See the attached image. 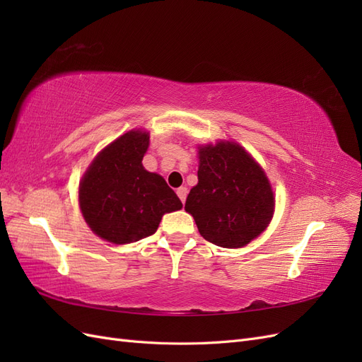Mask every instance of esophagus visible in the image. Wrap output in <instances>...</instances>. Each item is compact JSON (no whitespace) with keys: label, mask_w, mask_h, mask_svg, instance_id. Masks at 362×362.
Segmentation results:
<instances>
[{"label":"esophagus","mask_w":362,"mask_h":362,"mask_svg":"<svg viewBox=\"0 0 362 362\" xmlns=\"http://www.w3.org/2000/svg\"><path fill=\"white\" fill-rule=\"evenodd\" d=\"M177 194H178V198L181 199V202L185 204V198H187V187H180L177 190Z\"/></svg>","instance_id":"esophagus-1"}]
</instances>
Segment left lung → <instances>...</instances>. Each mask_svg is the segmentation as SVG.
Masks as SVG:
<instances>
[{"label":"left lung","mask_w":362,"mask_h":362,"mask_svg":"<svg viewBox=\"0 0 362 362\" xmlns=\"http://www.w3.org/2000/svg\"><path fill=\"white\" fill-rule=\"evenodd\" d=\"M198 184L185 201L199 234L221 247H243L269 226L275 198L267 175L234 141L198 148Z\"/></svg>","instance_id":"1"}]
</instances>
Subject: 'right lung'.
I'll list each match as a JSON object with an SVG mask.
<instances>
[{"label": "right lung", "mask_w": 362, "mask_h": 362, "mask_svg": "<svg viewBox=\"0 0 362 362\" xmlns=\"http://www.w3.org/2000/svg\"><path fill=\"white\" fill-rule=\"evenodd\" d=\"M148 146L149 133L128 131L95 157L80 181L84 221L107 242H139L157 231L164 214L182 208L161 175L141 164Z\"/></svg>", "instance_id": "1"}]
</instances>
